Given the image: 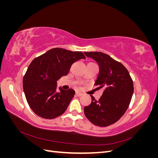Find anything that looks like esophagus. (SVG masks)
Returning a JSON list of instances; mask_svg holds the SVG:
<instances>
[{
	"label": "esophagus",
	"instance_id": "34e87169",
	"mask_svg": "<svg viewBox=\"0 0 158 158\" xmlns=\"http://www.w3.org/2000/svg\"><path fill=\"white\" fill-rule=\"evenodd\" d=\"M75 94H76V95H77V96H81V95H82V94L81 93V92H78V91H76Z\"/></svg>",
	"mask_w": 158,
	"mask_h": 158
}]
</instances>
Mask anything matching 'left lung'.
Masks as SVG:
<instances>
[{"mask_svg":"<svg viewBox=\"0 0 158 158\" xmlns=\"http://www.w3.org/2000/svg\"><path fill=\"white\" fill-rule=\"evenodd\" d=\"M99 65L95 85L105 89L99 99L93 95L92 102L84 108V114L94 125L107 127L117 122L126 112L134 92L132 80L121 63L102 52H84Z\"/></svg>","mask_w":158,"mask_h":158,"instance_id":"1","label":"left lung"}]
</instances>
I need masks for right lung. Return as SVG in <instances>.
Returning <instances> with one entry per match:
<instances>
[{
    "mask_svg": "<svg viewBox=\"0 0 158 158\" xmlns=\"http://www.w3.org/2000/svg\"><path fill=\"white\" fill-rule=\"evenodd\" d=\"M85 58L82 52L54 48L32 60L23 78L28 105L37 115L47 119L61 115L67 109L75 91L57 92V80L67 75L75 62Z\"/></svg>",
    "mask_w": 158,
    "mask_h": 158,
    "instance_id": "right-lung-1",
    "label": "right lung"
}]
</instances>
